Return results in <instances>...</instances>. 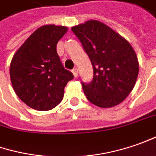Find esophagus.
Returning a JSON list of instances; mask_svg holds the SVG:
<instances>
[{
	"label": "esophagus",
	"instance_id": "esophagus-1",
	"mask_svg": "<svg viewBox=\"0 0 156 156\" xmlns=\"http://www.w3.org/2000/svg\"><path fill=\"white\" fill-rule=\"evenodd\" d=\"M72 72H73V75H74V77H75V78H77V77H78V69H77V68H73Z\"/></svg>",
	"mask_w": 156,
	"mask_h": 156
}]
</instances>
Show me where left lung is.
<instances>
[{
    "instance_id": "1",
    "label": "left lung",
    "mask_w": 156,
    "mask_h": 156,
    "mask_svg": "<svg viewBox=\"0 0 156 156\" xmlns=\"http://www.w3.org/2000/svg\"><path fill=\"white\" fill-rule=\"evenodd\" d=\"M93 67L90 83L82 82L87 99L101 108L119 105L136 82L139 64L130 44L98 20L72 27Z\"/></svg>"
}]
</instances>
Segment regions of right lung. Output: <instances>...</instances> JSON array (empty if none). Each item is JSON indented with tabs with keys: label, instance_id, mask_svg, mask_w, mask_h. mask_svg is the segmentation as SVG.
I'll list each match as a JSON object with an SVG mask.
<instances>
[{
	"label": "right lung",
	"instance_id": "add662e5",
	"mask_svg": "<svg viewBox=\"0 0 156 156\" xmlns=\"http://www.w3.org/2000/svg\"><path fill=\"white\" fill-rule=\"evenodd\" d=\"M67 27L43 26L30 35L15 52L10 78L16 95L36 110H49L63 99L64 89L74 77L65 69L57 53V44Z\"/></svg>",
	"mask_w": 156,
	"mask_h": 156
}]
</instances>
